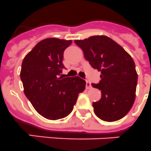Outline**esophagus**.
<instances>
[{"label": "esophagus", "mask_w": 151, "mask_h": 151, "mask_svg": "<svg viewBox=\"0 0 151 151\" xmlns=\"http://www.w3.org/2000/svg\"><path fill=\"white\" fill-rule=\"evenodd\" d=\"M86 87H87V89H90V88H91V84L89 81L86 82Z\"/></svg>", "instance_id": "34e87169"}]
</instances>
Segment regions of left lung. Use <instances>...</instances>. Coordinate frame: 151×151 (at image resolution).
<instances>
[{
    "instance_id": "left-lung-1",
    "label": "left lung",
    "mask_w": 151,
    "mask_h": 151,
    "mask_svg": "<svg viewBox=\"0 0 151 151\" xmlns=\"http://www.w3.org/2000/svg\"><path fill=\"white\" fill-rule=\"evenodd\" d=\"M93 69L101 71V81L92 83L101 98L93 102L95 114L107 122L123 118L132 107L136 97L137 73L130 54L104 35L74 40Z\"/></svg>"
}]
</instances>
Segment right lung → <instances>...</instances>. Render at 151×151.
<instances>
[{"instance_id": "right-lung-1", "label": "right lung", "mask_w": 151, "mask_h": 151, "mask_svg": "<svg viewBox=\"0 0 151 151\" xmlns=\"http://www.w3.org/2000/svg\"><path fill=\"white\" fill-rule=\"evenodd\" d=\"M71 40L46 38L24 58L21 79L24 92L34 108L48 120L64 118L73 111L86 82L79 77L58 78L64 68L63 54Z\"/></svg>"}]
</instances>
